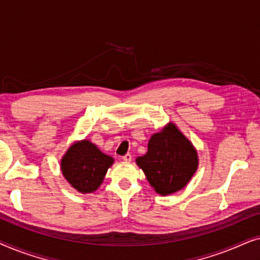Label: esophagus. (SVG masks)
Listing matches in <instances>:
<instances>
[{"mask_svg":"<svg viewBox=\"0 0 260 260\" xmlns=\"http://www.w3.org/2000/svg\"><path fill=\"white\" fill-rule=\"evenodd\" d=\"M131 159H133V156H131V154H126V155L123 156V161L131 162Z\"/></svg>","mask_w":260,"mask_h":260,"instance_id":"obj_1","label":"esophagus"}]
</instances>
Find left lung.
I'll list each match as a JSON object with an SVG mask.
<instances>
[{
    "label": "left lung",
    "mask_w": 260,
    "mask_h": 260,
    "mask_svg": "<svg viewBox=\"0 0 260 260\" xmlns=\"http://www.w3.org/2000/svg\"><path fill=\"white\" fill-rule=\"evenodd\" d=\"M136 163L156 193L166 197L187 186L197 172L199 157L191 142L169 122L152 135L147 154L137 157Z\"/></svg>",
    "instance_id": "8db88e82"
}]
</instances>
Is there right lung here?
Returning a JSON list of instances; mask_svg holds the SVG:
<instances>
[{
  "instance_id": "right-lung-1",
  "label": "right lung",
  "mask_w": 260,
  "mask_h": 260,
  "mask_svg": "<svg viewBox=\"0 0 260 260\" xmlns=\"http://www.w3.org/2000/svg\"><path fill=\"white\" fill-rule=\"evenodd\" d=\"M115 159L99 150L90 140L76 141L62 156L60 168L67 182L81 194L101 187Z\"/></svg>"
}]
</instances>
